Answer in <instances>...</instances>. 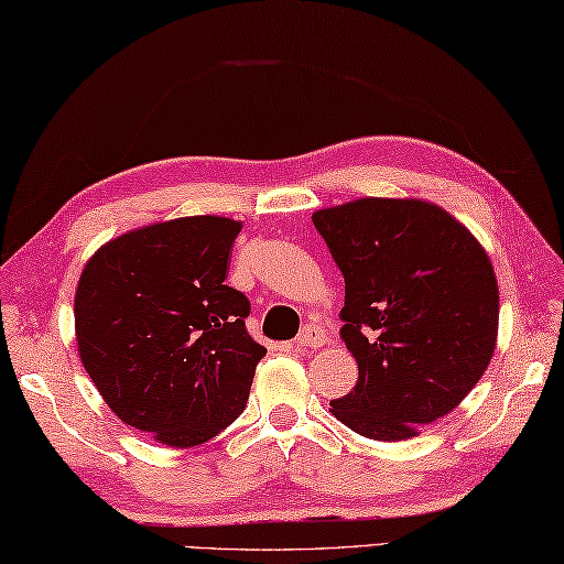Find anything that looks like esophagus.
<instances>
[{
    "label": "esophagus",
    "instance_id": "esophagus-1",
    "mask_svg": "<svg viewBox=\"0 0 564 564\" xmlns=\"http://www.w3.org/2000/svg\"><path fill=\"white\" fill-rule=\"evenodd\" d=\"M295 344L303 346V349H307V346H315V349H317V346L327 344V334H325V329L317 327V325H307V327H303L301 334H297Z\"/></svg>",
    "mask_w": 564,
    "mask_h": 564
}]
</instances>
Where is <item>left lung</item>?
Instances as JSON below:
<instances>
[{
  "instance_id": "1",
  "label": "left lung",
  "mask_w": 564,
  "mask_h": 564,
  "mask_svg": "<svg viewBox=\"0 0 564 564\" xmlns=\"http://www.w3.org/2000/svg\"><path fill=\"white\" fill-rule=\"evenodd\" d=\"M313 223L344 275L341 339L358 364L332 414L366 438H412L465 400L495 354L492 261L463 223L419 198H358Z\"/></svg>"
}]
</instances>
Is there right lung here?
Masks as SVG:
<instances>
[{
  "mask_svg": "<svg viewBox=\"0 0 564 564\" xmlns=\"http://www.w3.org/2000/svg\"><path fill=\"white\" fill-rule=\"evenodd\" d=\"M242 223L194 215L106 242L84 267L75 334L84 368L121 422L191 448L242 414L257 364L249 301L227 279Z\"/></svg>",
  "mask_w": 564,
  "mask_h": 564,
  "instance_id": "1",
  "label": "right lung"
}]
</instances>
